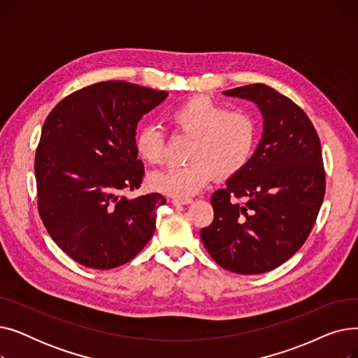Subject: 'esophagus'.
Returning a JSON list of instances; mask_svg holds the SVG:
<instances>
[{"label": "esophagus", "instance_id": "1", "mask_svg": "<svg viewBox=\"0 0 358 358\" xmlns=\"http://www.w3.org/2000/svg\"><path fill=\"white\" fill-rule=\"evenodd\" d=\"M193 200L192 199H177V197H174L173 200H171V203L174 204V206H180V204H189V203H192Z\"/></svg>", "mask_w": 358, "mask_h": 358}]
</instances>
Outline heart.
<instances>
[{
	"instance_id": "1",
	"label": "heart",
	"mask_w": 358,
	"mask_h": 358,
	"mask_svg": "<svg viewBox=\"0 0 358 358\" xmlns=\"http://www.w3.org/2000/svg\"><path fill=\"white\" fill-rule=\"evenodd\" d=\"M176 134L192 136L187 165H168L149 176L154 190L177 199H189L204 189L213 176L229 178L245 166L255 149L258 126L251 113L228 110L206 97H193L166 115ZM136 150L149 164H161L165 138L155 126L136 135Z\"/></svg>"
}]
</instances>
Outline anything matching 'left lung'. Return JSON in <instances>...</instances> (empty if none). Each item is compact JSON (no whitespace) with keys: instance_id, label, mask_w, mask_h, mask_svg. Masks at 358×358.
<instances>
[{"instance_id":"left-lung-1","label":"left lung","mask_w":358,"mask_h":358,"mask_svg":"<svg viewBox=\"0 0 358 358\" xmlns=\"http://www.w3.org/2000/svg\"><path fill=\"white\" fill-rule=\"evenodd\" d=\"M223 94L255 103L264 130L250 162L213 193L215 217L200 238L224 270L262 274L292 258L313 228L325 196L321 142L306 113L266 84Z\"/></svg>"}]
</instances>
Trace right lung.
I'll list each match as a JSON object with an SVG mask.
<instances>
[{
  "mask_svg": "<svg viewBox=\"0 0 358 358\" xmlns=\"http://www.w3.org/2000/svg\"><path fill=\"white\" fill-rule=\"evenodd\" d=\"M166 91L103 81L69 94L49 113L36 149L37 208L46 231L78 264L110 270L152 238L165 197L138 190L145 169L136 126Z\"/></svg>",
  "mask_w": 358,
  "mask_h": 358,
  "instance_id": "right-lung-1",
  "label": "right lung"
}]
</instances>
